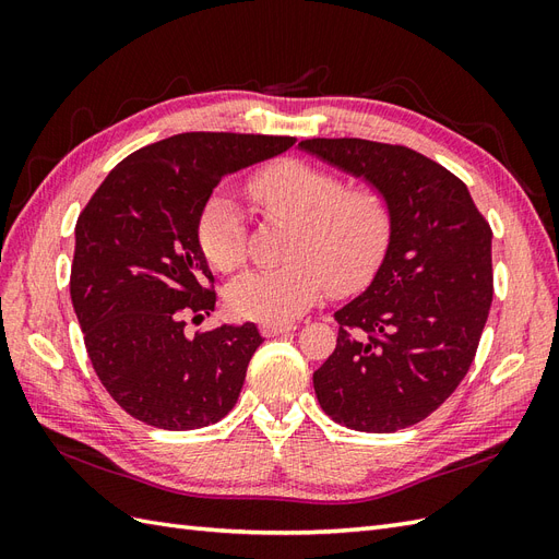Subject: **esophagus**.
<instances>
[{"instance_id":"esophagus-1","label":"esophagus","mask_w":559,"mask_h":559,"mask_svg":"<svg viewBox=\"0 0 559 559\" xmlns=\"http://www.w3.org/2000/svg\"><path fill=\"white\" fill-rule=\"evenodd\" d=\"M289 331H296L294 321H265V324H261V333L265 337L282 335V333H289Z\"/></svg>"}]
</instances>
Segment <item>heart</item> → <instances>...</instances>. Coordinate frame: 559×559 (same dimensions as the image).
<instances>
[{
	"label": "heart",
	"mask_w": 559,
	"mask_h": 559,
	"mask_svg": "<svg viewBox=\"0 0 559 559\" xmlns=\"http://www.w3.org/2000/svg\"><path fill=\"white\" fill-rule=\"evenodd\" d=\"M249 195L273 222L292 224L280 267L249 270L228 286L235 314L286 321L306 312L329 289L357 292L376 275L389 238L392 207L370 183L345 186L324 167L300 158L270 163L249 179ZM200 247L207 261L233 273L247 259L240 207L216 193L200 216Z\"/></svg>",
	"instance_id": "heart-1"
}]
</instances>
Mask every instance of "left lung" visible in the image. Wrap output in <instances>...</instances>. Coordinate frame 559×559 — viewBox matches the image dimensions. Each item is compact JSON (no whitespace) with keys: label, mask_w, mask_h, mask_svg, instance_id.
<instances>
[{"label":"left lung","mask_w":559,"mask_h":559,"mask_svg":"<svg viewBox=\"0 0 559 559\" xmlns=\"http://www.w3.org/2000/svg\"><path fill=\"white\" fill-rule=\"evenodd\" d=\"M380 189L392 238L368 289L333 317L337 343L314 370L321 411L354 431L392 433L429 417L468 373L492 306V230L462 179L408 146L302 140Z\"/></svg>","instance_id":"1"}]
</instances>
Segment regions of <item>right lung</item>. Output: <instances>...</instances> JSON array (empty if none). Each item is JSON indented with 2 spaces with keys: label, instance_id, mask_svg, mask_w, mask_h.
Returning a JSON list of instances; mask_svg holds the SVG:
<instances>
[{
  "label": "right lung",
  "instance_id": "1",
  "mask_svg": "<svg viewBox=\"0 0 559 559\" xmlns=\"http://www.w3.org/2000/svg\"><path fill=\"white\" fill-rule=\"evenodd\" d=\"M294 144L181 132L118 163L79 214L72 306L99 382L134 419L189 431L233 411L263 337L251 321L183 333L216 302L200 216L226 175Z\"/></svg>",
  "mask_w": 559,
  "mask_h": 559
}]
</instances>
